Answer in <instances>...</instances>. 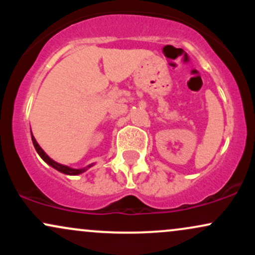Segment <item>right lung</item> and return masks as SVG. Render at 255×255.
<instances>
[{
	"mask_svg": "<svg viewBox=\"0 0 255 255\" xmlns=\"http://www.w3.org/2000/svg\"><path fill=\"white\" fill-rule=\"evenodd\" d=\"M32 142H33L34 148H36L38 154L42 157V159L44 160V162L48 163V164L52 166V168L56 169V170H58L60 172H63V174H66V175H79V174H81V172L86 171L87 169L90 168V166H92V165H89V166H86V168H84V169H73V168H69V166H67V165H62V164H60V163H56L55 160H52L51 158L49 157L48 154H46L45 152L42 150V147L38 145V142L36 141V139H34L33 135H32Z\"/></svg>",
	"mask_w": 255,
	"mask_h": 255,
	"instance_id": "add662e5",
	"label": "right lung"
}]
</instances>
